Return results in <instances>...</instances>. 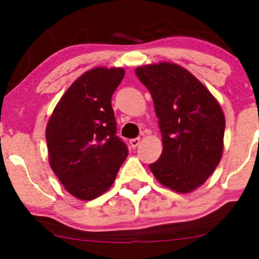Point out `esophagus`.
Instances as JSON below:
<instances>
[{"instance_id": "1", "label": "esophagus", "mask_w": 259, "mask_h": 259, "mask_svg": "<svg viewBox=\"0 0 259 259\" xmlns=\"http://www.w3.org/2000/svg\"><path fill=\"white\" fill-rule=\"evenodd\" d=\"M140 142H142V140H140V138H134V139L130 140V145H132L133 148H137V146L140 144Z\"/></svg>"}]
</instances>
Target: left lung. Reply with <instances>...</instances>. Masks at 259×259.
Instances as JSON below:
<instances>
[{
  "instance_id": "left-lung-1",
  "label": "left lung",
  "mask_w": 259,
  "mask_h": 259,
  "mask_svg": "<svg viewBox=\"0 0 259 259\" xmlns=\"http://www.w3.org/2000/svg\"><path fill=\"white\" fill-rule=\"evenodd\" d=\"M135 74L150 91L163 142L160 158L149 168L164 187L183 194L193 192L213 174L223 155V110L180 65H143Z\"/></svg>"
}]
</instances>
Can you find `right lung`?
Wrapping results in <instances>:
<instances>
[{
  "label": "right lung",
  "mask_w": 259,
  "mask_h": 259,
  "mask_svg": "<svg viewBox=\"0 0 259 259\" xmlns=\"http://www.w3.org/2000/svg\"><path fill=\"white\" fill-rule=\"evenodd\" d=\"M122 67H94L71 83L46 126L49 163L65 189L80 200L100 197L127 156L116 137L111 96Z\"/></svg>",
  "instance_id": "add662e5"
}]
</instances>
